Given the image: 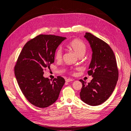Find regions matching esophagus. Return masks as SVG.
I'll list each match as a JSON object with an SVG mask.
<instances>
[{
    "mask_svg": "<svg viewBox=\"0 0 131 131\" xmlns=\"http://www.w3.org/2000/svg\"><path fill=\"white\" fill-rule=\"evenodd\" d=\"M74 80V79H66V82H70V81H73Z\"/></svg>",
    "mask_w": 131,
    "mask_h": 131,
    "instance_id": "1",
    "label": "esophagus"
}]
</instances>
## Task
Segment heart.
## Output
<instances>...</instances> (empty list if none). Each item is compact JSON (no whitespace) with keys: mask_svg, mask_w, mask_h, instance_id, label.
Instances as JSON below:
<instances>
[{"mask_svg":"<svg viewBox=\"0 0 131 131\" xmlns=\"http://www.w3.org/2000/svg\"><path fill=\"white\" fill-rule=\"evenodd\" d=\"M69 47L73 52L78 56H84L87 47L86 45L82 41L79 40H74L70 42ZM62 57V50L61 47H58L55 51L54 58L57 60H59ZM74 73V72H73Z\"/></svg>","mask_w":131,"mask_h":131,"instance_id":"obj_1","label":"heart"}]
</instances>
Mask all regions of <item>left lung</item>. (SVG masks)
I'll list each match as a JSON object with an SVG mask.
<instances>
[{"instance_id": "obj_1", "label": "left lung", "mask_w": 131, "mask_h": 131, "mask_svg": "<svg viewBox=\"0 0 131 131\" xmlns=\"http://www.w3.org/2000/svg\"><path fill=\"white\" fill-rule=\"evenodd\" d=\"M84 37L92 51L88 74L93 79L88 84L80 80L82 84L80 96L85 103L96 106L105 102L112 94L118 71L115 54L108 43L90 33H86Z\"/></svg>"}]
</instances>
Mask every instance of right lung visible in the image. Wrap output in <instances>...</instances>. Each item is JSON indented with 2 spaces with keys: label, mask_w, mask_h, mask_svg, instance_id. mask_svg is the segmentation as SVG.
I'll return each mask as SVG.
<instances>
[{
  "label": "right lung",
  "mask_w": 131,
  "mask_h": 131,
  "mask_svg": "<svg viewBox=\"0 0 131 131\" xmlns=\"http://www.w3.org/2000/svg\"><path fill=\"white\" fill-rule=\"evenodd\" d=\"M66 39L53 35H39L23 46L15 66V75L22 93L31 104L46 108L56 102L65 83L58 76L44 78L43 70L54 62L58 46Z\"/></svg>",
  "instance_id": "1"
}]
</instances>
